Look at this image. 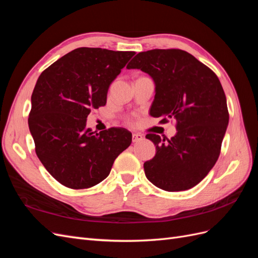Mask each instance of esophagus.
<instances>
[{
  "instance_id": "1",
  "label": "esophagus",
  "mask_w": 258,
  "mask_h": 258,
  "mask_svg": "<svg viewBox=\"0 0 258 258\" xmlns=\"http://www.w3.org/2000/svg\"><path fill=\"white\" fill-rule=\"evenodd\" d=\"M142 139H143V136L141 134H134V135H132V141H134V142L141 141Z\"/></svg>"
}]
</instances>
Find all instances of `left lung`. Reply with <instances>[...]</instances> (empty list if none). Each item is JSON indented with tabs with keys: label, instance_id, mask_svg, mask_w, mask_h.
Listing matches in <instances>:
<instances>
[{
	"label": "left lung",
	"instance_id": "8db88e82",
	"mask_svg": "<svg viewBox=\"0 0 258 258\" xmlns=\"http://www.w3.org/2000/svg\"><path fill=\"white\" fill-rule=\"evenodd\" d=\"M150 75L155 97L150 114L176 120L170 140L146 135L156 155L144 163L148 181L167 191L196 186L218 159L229 115L220 80L192 54L181 49L139 52L127 66Z\"/></svg>",
	"mask_w": 258,
	"mask_h": 258
}]
</instances>
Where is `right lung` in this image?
Here are the masks:
<instances>
[{
	"label": "right lung",
	"mask_w": 258,
	"mask_h": 258,
	"mask_svg": "<svg viewBox=\"0 0 258 258\" xmlns=\"http://www.w3.org/2000/svg\"><path fill=\"white\" fill-rule=\"evenodd\" d=\"M135 51L81 47L40 75L31 97L29 129L38 159L69 188H89L111 172L114 160L131 144V132L86 127L92 108L106 104L107 91Z\"/></svg>",
	"instance_id": "1"
}]
</instances>
